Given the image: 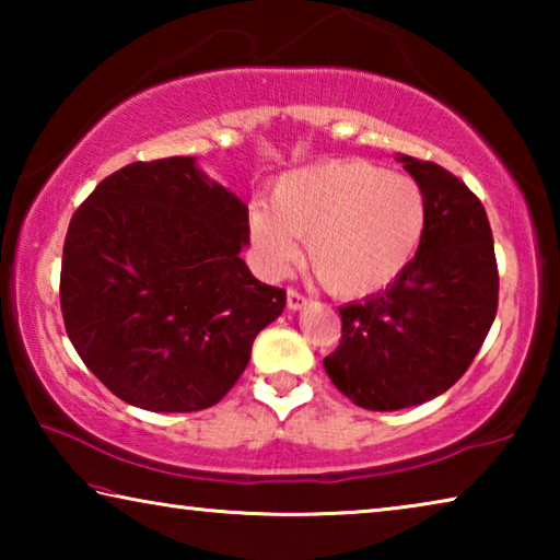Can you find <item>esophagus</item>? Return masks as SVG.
<instances>
[{
	"label": "esophagus",
	"instance_id": "esophagus-1",
	"mask_svg": "<svg viewBox=\"0 0 560 560\" xmlns=\"http://www.w3.org/2000/svg\"><path fill=\"white\" fill-rule=\"evenodd\" d=\"M306 296H301V293L296 291V289H289L287 291V306H289V311H301V308H306Z\"/></svg>",
	"mask_w": 560,
	"mask_h": 560
}]
</instances>
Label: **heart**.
Segmentation results:
<instances>
[{"mask_svg":"<svg viewBox=\"0 0 560 560\" xmlns=\"http://www.w3.org/2000/svg\"><path fill=\"white\" fill-rule=\"evenodd\" d=\"M428 207L412 179L365 160H324L281 175L271 205L249 212L252 244L269 277H283L306 240L316 277L340 299L390 287L420 249Z\"/></svg>","mask_w":560,"mask_h":560,"instance_id":"1","label":"heart"}]
</instances>
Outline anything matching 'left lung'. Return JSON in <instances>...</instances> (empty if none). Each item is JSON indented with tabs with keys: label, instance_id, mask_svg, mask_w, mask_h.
Listing matches in <instances>:
<instances>
[{
	"label": "left lung",
	"instance_id": "1",
	"mask_svg": "<svg viewBox=\"0 0 560 560\" xmlns=\"http://www.w3.org/2000/svg\"><path fill=\"white\" fill-rule=\"evenodd\" d=\"M424 195L428 226L397 281L340 306L330 381L365 410H402L459 381L489 334L499 303L494 240L481 202L447 170L397 158Z\"/></svg>",
	"mask_w": 560,
	"mask_h": 560
}]
</instances>
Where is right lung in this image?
Segmentation results:
<instances>
[{
    "mask_svg": "<svg viewBox=\"0 0 560 560\" xmlns=\"http://www.w3.org/2000/svg\"><path fill=\"white\" fill-rule=\"evenodd\" d=\"M249 214L195 158L132 163L71 217L61 314L75 353L128 405L195 412L240 381L287 291L240 252Z\"/></svg>",
    "mask_w": 560,
    "mask_h": 560,
    "instance_id": "add662e5",
    "label": "right lung"
}]
</instances>
